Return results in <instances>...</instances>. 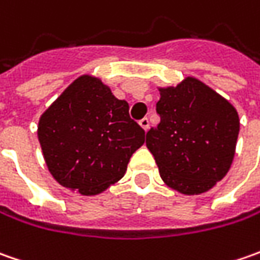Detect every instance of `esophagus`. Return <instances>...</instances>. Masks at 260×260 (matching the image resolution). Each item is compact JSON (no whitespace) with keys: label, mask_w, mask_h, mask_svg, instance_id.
<instances>
[{"label":"esophagus","mask_w":260,"mask_h":260,"mask_svg":"<svg viewBox=\"0 0 260 260\" xmlns=\"http://www.w3.org/2000/svg\"><path fill=\"white\" fill-rule=\"evenodd\" d=\"M139 124H140V127L145 130V132H147L149 130V127H150V123H149V118H142L140 121H139Z\"/></svg>","instance_id":"obj_1"}]
</instances>
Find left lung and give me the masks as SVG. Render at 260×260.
Here are the masks:
<instances>
[{
  "instance_id": "1",
  "label": "left lung",
  "mask_w": 260,
  "mask_h": 260,
  "mask_svg": "<svg viewBox=\"0 0 260 260\" xmlns=\"http://www.w3.org/2000/svg\"><path fill=\"white\" fill-rule=\"evenodd\" d=\"M157 89L160 123L147 132L146 146L169 188L204 194L232 166L240 130L237 110L194 76Z\"/></svg>"
}]
</instances>
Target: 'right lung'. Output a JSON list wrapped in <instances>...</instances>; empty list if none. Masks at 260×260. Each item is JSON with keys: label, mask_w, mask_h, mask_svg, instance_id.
<instances>
[{"label": "right lung", "mask_w": 260, "mask_h": 260, "mask_svg": "<svg viewBox=\"0 0 260 260\" xmlns=\"http://www.w3.org/2000/svg\"><path fill=\"white\" fill-rule=\"evenodd\" d=\"M37 137L52 176L89 197L124 176L132 155L145 143V130L110 86L81 75L40 115Z\"/></svg>", "instance_id": "add662e5"}]
</instances>
